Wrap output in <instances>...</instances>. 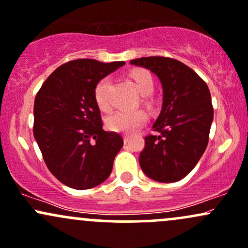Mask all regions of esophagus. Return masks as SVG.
<instances>
[{
  "label": "esophagus",
  "mask_w": 248,
  "mask_h": 248,
  "mask_svg": "<svg viewBox=\"0 0 248 248\" xmlns=\"http://www.w3.org/2000/svg\"><path fill=\"white\" fill-rule=\"evenodd\" d=\"M123 140H124V143H127L130 140V135H124L123 136Z\"/></svg>",
  "instance_id": "esophagus-1"
}]
</instances>
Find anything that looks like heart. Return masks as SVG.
Listing matches in <instances>:
<instances>
[{
	"instance_id": "1",
	"label": "heart",
	"mask_w": 248,
	"mask_h": 248,
	"mask_svg": "<svg viewBox=\"0 0 248 248\" xmlns=\"http://www.w3.org/2000/svg\"><path fill=\"white\" fill-rule=\"evenodd\" d=\"M132 82H134L136 90L143 97L151 94L154 91V79L150 72L145 70H134L130 73ZM111 79L110 77H104L97 82L94 87V100L100 110H108L110 102H108V92L110 89ZM148 116L144 111H116V112L108 114L105 119L106 127L114 132H124L130 134L137 129H140L145 123Z\"/></svg>"
}]
</instances>
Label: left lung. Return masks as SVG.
Wrapping results in <instances>:
<instances>
[{
	"label": "left lung",
	"instance_id": "1",
	"mask_svg": "<svg viewBox=\"0 0 248 248\" xmlns=\"http://www.w3.org/2000/svg\"><path fill=\"white\" fill-rule=\"evenodd\" d=\"M130 63L153 72L163 89L161 112L153 125L158 135L145 137L140 166L157 182L182 180L208 144L214 116L208 86L191 68L170 58H140Z\"/></svg>",
	"mask_w": 248,
	"mask_h": 248
}]
</instances>
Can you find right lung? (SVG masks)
<instances>
[{
  "label": "right lung",
  "mask_w": 248,
  "mask_h": 248,
  "mask_svg": "<svg viewBox=\"0 0 248 248\" xmlns=\"http://www.w3.org/2000/svg\"><path fill=\"white\" fill-rule=\"evenodd\" d=\"M78 59L60 66L34 102V138L49 171L67 187L84 190L110 176L123 138L103 130L94 87L124 66Z\"/></svg>",
  "instance_id": "obj_1"
}]
</instances>
